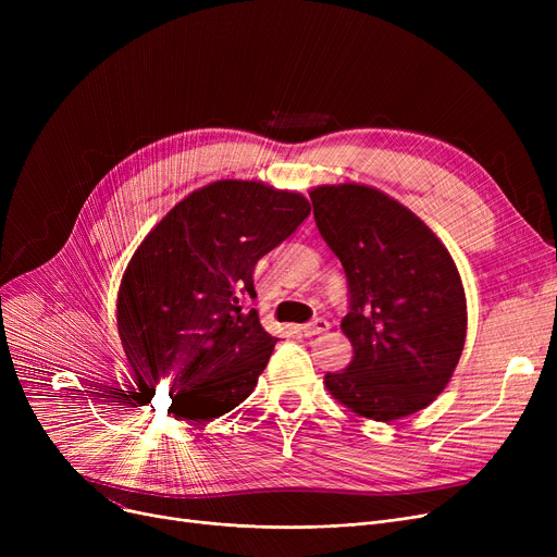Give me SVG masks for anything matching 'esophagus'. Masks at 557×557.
<instances>
[{
	"instance_id": "34e87169",
	"label": "esophagus",
	"mask_w": 557,
	"mask_h": 557,
	"mask_svg": "<svg viewBox=\"0 0 557 557\" xmlns=\"http://www.w3.org/2000/svg\"><path fill=\"white\" fill-rule=\"evenodd\" d=\"M298 330L302 332V336H318V334H323V332L330 330V323L325 318H313L311 323H305Z\"/></svg>"
}]
</instances>
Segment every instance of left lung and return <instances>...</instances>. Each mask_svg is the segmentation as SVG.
<instances>
[{
	"label": "left lung",
	"mask_w": 557,
	"mask_h": 557,
	"mask_svg": "<svg viewBox=\"0 0 557 557\" xmlns=\"http://www.w3.org/2000/svg\"><path fill=\"white\" fill-rule=\"evenodd\" d=\"M320 237L347 277L341 330L355 357L327 391L355 413L393 422L447 386L467 334L465 290L441 239L404 205L363 185L311 194Z\"/></svg>",
	"instance_id": "1"
}]
</instances>
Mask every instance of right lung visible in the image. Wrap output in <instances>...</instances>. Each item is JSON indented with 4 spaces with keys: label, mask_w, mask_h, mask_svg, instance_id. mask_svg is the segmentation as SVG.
Returning a JSON list of instances; mask_svg holds the SVG:
<instances>
[{
    "label": "right lung",
    "mask_w": 557,
    "mask_h": 557,
    "mask_svg": "<svg viewBox=\"0 0 557 557\" xmlns=\"http://www.w3.org/2000/svg\"><path fill=\"white\" fill-rule=\"evenodd\" d=\"M309 200L261 183L219 181L181 200L141 242L116 298V327L141 393L169 391L175 420L239 406L275 336L255 309L252 271L309 216Z\"/></svg>",
    "instance_id": "add662e5"
}]
</instances>
